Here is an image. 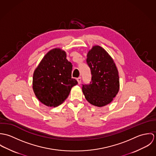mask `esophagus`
<instances>
[{
    "instance_id": "obj_1",
    "label": "esophagus",
    "mask_w": 156,
    "mask_h": 156,
    "mask_svg": "<svg viewBox=\"0 0 156 156\" xmlns=\"http://www.w3.org/2000/svg\"><path fill=\"white\" fill-rule=\"evenodd\" d=\"M77 82H78V84H80L81 81H82L81 77H78V78L77 79Z\"/></svg>"
}]
</instances>
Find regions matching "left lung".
I'll return each instance as SVG.
<instances>
[{"label": "left lung", "instance_id": "1", "mask_svg": "<svg viewBox=\"0 0 156 156\" xmlns=\"http://www.w3.org/2000/svg\"><path fill=\"white\" fill-rule=\"evenodd\" d=\"M87 62L92 75L82 91L91 105L103 107L111 103L119 89L118 71L111 56L101 47L94 45L87 54Z\"/></svg>", "mask_w": 156, "mask_h": 156}]
</instances>
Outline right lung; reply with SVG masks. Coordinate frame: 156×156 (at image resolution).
Masks as SVG:
<instances>
[{
	"label": "right lung",
	"mask_w": 156,
	"mask_h": 156,
	"mask_svg": "<svg viewBox=\"0 0 156 156\" xmlns=\"http://www.w3.org/2000/svg\"><path fill=\"white\" fill-rule=\"evenodd\" d=\"M72 64L59 48L50 50L34 72L32 88L38 100L48 107H56L66 99L77 84L71 78Z\"/></svg>",
	"instance_id": "right-lung-1"
}]
</instances>
